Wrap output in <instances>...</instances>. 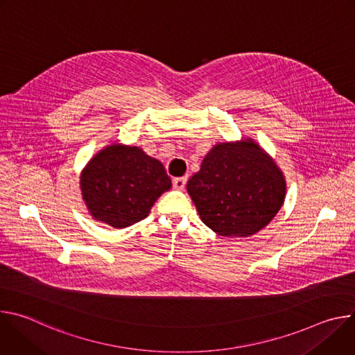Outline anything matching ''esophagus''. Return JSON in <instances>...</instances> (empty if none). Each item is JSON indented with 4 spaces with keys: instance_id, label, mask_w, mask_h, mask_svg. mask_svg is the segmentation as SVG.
<instances>
[{
    "instance_id": "1",
    "label": "esophagus",
    "mask_w": 355,
    "mask_h": 355,
    "mask_svg": "<svg viewBox=\"0 0 355 355\" xmlns=\"http://www.w3.org/2000/svg\"><path fill=\"white\" fill-rule=\"evenodd\" d=\"M185 184H187V177H178V178L173 180V187L175 189H184Z\"/></svg>"
}]
</instances>
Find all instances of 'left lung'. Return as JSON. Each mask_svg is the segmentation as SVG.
<instances>
[{"label": "left lung", "mask_w": 355, "mask_h": 355, "mask_svg": "<svg viewBox=\"0 0 355 355\" xmlns=\"http://www.w3.org/2000/svg\"><path fill=\"white\" fill-rule=\"evenodd\" d=\"M285 189L282 171L252 139L214 146L187 184L202 222L225 237L266 227L281 209Z\"/></svg>", "instance_id": "8db88e82"}]
</instances>
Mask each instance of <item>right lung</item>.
<instances>
[{
    "instance_id": "obj_1",
    "label": "right lung",
    "mask_w": 355,
    "mask_h": 355,
    "mask_svg": "<svg viewBox=\"0 0 355 355\" xmlns=\"http://www.w3.org/2000/svg\"><path fill=\"white\" fill-rule=\"evenodd\" d=\"M83 199L95 220L123 229L147 218L171 188L163 164L140 147L111 144L95 155L80 177Z\"/></svg>"
}]
</instances>
